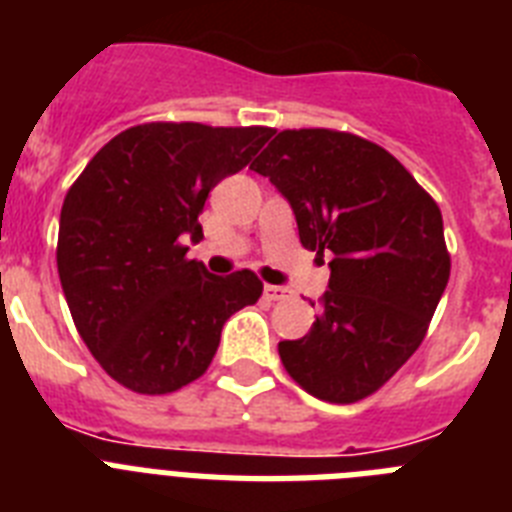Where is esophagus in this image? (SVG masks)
<instances>
[{"instance_id": "1", "label": "esophagus", "mask_w": 512, "mask_h": 512, "mask_svg": "<svg viewBox=\"0 0 512 512\" xmlns=\"http://www.w3.org/2000/svg\"><path fill=\"white\" fill-rule=\"evenodd\" d=\"M263 294H265V299H268V302H281V299H289V294L291 291L289 289H283V286H265L263 289Z\"/></svg>"}]
</instances>
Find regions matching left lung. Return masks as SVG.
I'll list each match as a JSON object with an SVG mask.
<instances>
[{"mask_svg": "<svg viewBox=\"0 0 512 512\" xmlns=\"http://www.w3.org/2000/svg\"><path fill=\"white\" fill-rule=\"evenodd\" d=\"M294 208L299 242L325 257L322 315L278 354L299 388L356 403L409 362L450 278L442 213L422 184L372 140L283 130L249 166Z\"/></svg>", "mask_w": 512, "mask_h": 512, "instance_id": "8db88e82", "label": "left lung"}]
</instances>
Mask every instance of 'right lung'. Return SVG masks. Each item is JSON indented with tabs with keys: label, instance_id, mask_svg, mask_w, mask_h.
I'll list each match as a JSON object with an SVG mask.
<instances>
[{
	"label": "right lung",
	"instance_id": "right-lung-1",
	"mask_svg": "<svg viewBox=\"0 0 512 512\" xmlns=\"http://www.w3.org/2000/svg\"><path fill=\"white\" fill-rule=\"evenodd\" d=\"M273 127L148 122L119 132L67 190L57 268L103 372L140 395L205 375L223 322L263 296L252 270L210 276L187 257L208 192L242 171Z\"/></svg>",
	"mask_w": 512,
	"mask_h": 512
}]
</instances>
